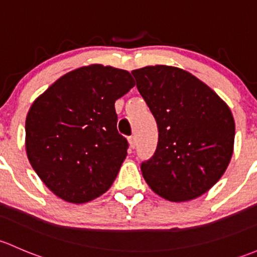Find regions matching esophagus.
Returning <instances> with one entry per match:
<instances>
[{
	"mask_svg": "<svg viewBox=\"0 0 257 257\" xmlns=\"http://www.w3.org/2000/svg\"><path fill=\"white\" fill-rule=\"evenodd\" d=\"M128 144H130V147L135 148V146H136V139H135V136L128 137Z\"/></svg>",
	"mask_w": 257,
	"mask_h": 257,
	"instance_id": "obj_1",
	"label": "esophagus"
}]
</instances>
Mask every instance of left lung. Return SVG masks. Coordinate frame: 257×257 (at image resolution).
Returning a JSON list of instances; mask_svg holds the SVG:
<instances>
[{
  "label": "left lung",
  "instance_id": "8db88e82",
  "mask_svg": "<svg viewBox=\"0 0 257 257\" xmlns=\"http://www.w3.org/2000/svg\"><path fill=\"white\" fill-rule=\"evenodd\" d=\"M131 73L158 127L155 155L141 165L145 181L171 202L200 197L225 173L234 152L229 106L181 68L150 65Z\"/></svg>",
  "mask_w": 257,
  "mask_h": 257
}]
</instances>
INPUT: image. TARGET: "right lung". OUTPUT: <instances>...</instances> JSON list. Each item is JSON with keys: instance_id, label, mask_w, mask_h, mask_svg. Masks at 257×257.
<instances>
[{"instance_id": "obj_1", "label": "right lung", "mask_w": 257, "mask_h": 257, "mask_svg": "<svg viewBox=\"0 0 257 257\" xmlns=\"http://www.w3.org/2000/svg\"><path fill=\"white\" fill-rule=\"evenodd\" d=\"M134 86L127 70L91 64L64 74L34 100L26 152L53 194L81 204L112 186L128 146L116 127L115 101Z\"/></svg>"}]
</instances>
